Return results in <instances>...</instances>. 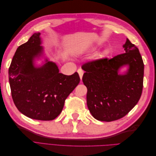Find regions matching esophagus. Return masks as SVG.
Listing matches in <instances>:
<instances>
[{
    "label": "esophagus",
    "mask_w": 156,
    "mask_h": 156,
    "mask_svg": "<svg viewBox=\"0 0 156 156\" xmlns=\"http://www.w3.org/2000/svg\"><path fill=\"white\" fill-rule=\"evenodd\" d=\"M77 72H78V73H79V75L80 79H81H81H82V77H83V73H84L83 69H78V70H77Z\"/></svg>",
    "instance_id": "esophagus-1"
}]
</instances>
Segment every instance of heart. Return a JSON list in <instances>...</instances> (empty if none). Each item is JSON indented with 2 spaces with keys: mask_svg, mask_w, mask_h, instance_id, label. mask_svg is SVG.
<instances>
[{
  "mask_svg": "<svg viewBox=\"0 0 156 156\" xmlns=\"http://www.w3.org/2000/svg\"><path fill=\"white\" fill-rule=\"evenodd\" d=\"M108 54V51L107 50H105L104 52H103V55H106Z\"/></svg>",
  "mask_w": 156,
  "mask_h": 156,
  "instance_id": "b5f03b06",
  "label": "heart"
}]
</instances>
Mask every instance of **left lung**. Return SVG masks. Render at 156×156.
I'll list each match as a JSON object with an SVG mask.
<instances>
[{
  "label": "left lung",
  "mask_w": 156,
  "mask_h": 156,
  "mask_svg": "<svg viewBox=\"0 0 156 156\" xmlns=\"http://www.w3.org/2000/svg\"><path fill=\"white\" fill-rule=\"evenodd\" d=\"M126 53L112 58H102L86 62L83 82L87 88L88 109L98 120L111 122L122 119L140 100L143 87L144 63L139 49L126 39ZM129 65L125 75L117 71Z\"/></svg>",
  "instance_id": "1"
}]
</instances>
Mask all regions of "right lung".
Returning a JSON list of instances; mask_svg holds the SVG:
<instances>
[{"mask_svg": "<svg viewBox=\"0 0 156 156\" xmlns=\"http://www.w3.org/2000/svg\"><path fill=\"white\" fill-rule=\"evenodd\" d=\"M40 33L18 47L9 68V82L14 104L32 119L53 120L62 112L66 99L80 81L77 72L59 73L55 63L46 60L35 68L33 60L41 54Z\"/></svg>", "mask_w": 156, "mask_h": 156, "instance_id": "1", "label": "right lung"}]
</instances>
